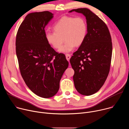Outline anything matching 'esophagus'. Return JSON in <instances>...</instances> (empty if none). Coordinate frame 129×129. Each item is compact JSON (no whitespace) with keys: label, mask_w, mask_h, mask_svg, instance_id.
Masks as SVG:
<instances>
[{"label":"esophagus","mask_w":129,"mask_h":129,"mask_svg":"<svg viewBox=\"0 0 129 129\" xmlns=\"http://www.w3.org/2000/svg\"><path fill=\"white\" fill-rule=\"evenodd\" d=\"M70 58H71L70 54H66V58L67 60V61H69Z\"/></svg>","instance_id":"34e87169"}]
</instances>
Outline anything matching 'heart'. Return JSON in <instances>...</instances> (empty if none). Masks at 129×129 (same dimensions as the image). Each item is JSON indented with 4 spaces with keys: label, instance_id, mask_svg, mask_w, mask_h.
I'll use <instances>...</instances> for the list:
<instances>
[{
    "label": "heart",
    "instance_id": "heart-1",
    "mask_svg": "<svg viewBox=\"0 0 129 129\" xmlns=\"http://www.w3.org/2000/svg\"><path fill=\"white\" fill-rule=\"evenodd\" d=\"M54 31H47L45 38L53 47L60 48L64 40V45L59 51L67 53L72 51L75 46H80L84 41L88 32L86 19L82 16L76 17L64 16L53 26Z\"/></svg>",
    "mask_w": 129,
    "mask_h": 129
}]
</instances>
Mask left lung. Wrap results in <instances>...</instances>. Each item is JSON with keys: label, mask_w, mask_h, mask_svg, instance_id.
<instances>
[{"label": "left lung", "mask_w": 129, "mask_h": 129, "mask_svg": "<svg viewBox=\"0 0 129 129\" xmlns=\"http://www.w3.org/2000/svg\"><path fill=\"white\" fill-rule=\"evenodd\" d=\"M83 14L88 32L84 42L70 59L75 71L73 79L76 89L84 95L93 94L105 82L111 65L112 43L106 23L87 8L69 11Z\"/></svg>", "instance_id": "1"}]
</instances>
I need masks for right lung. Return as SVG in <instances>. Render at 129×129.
Instances as JSON below:
<instances>
[{"label": "right lung", "instance_id": "add662e5", "mask_svg": "<svg viewBox=\"0 0 129 129\" xmlns=\"http://www.w3.org/2000/svg\"><path fill=\"white\" fill-rule=\"evenodd\" d=\"M49 11L28 14L18 28L16 51L21 76L35 94L43 98L56 95L68 62L45 38V27L53 18Z\"/></svg>", "mask_w": 129, "mask_h": 129}]
</instances>
